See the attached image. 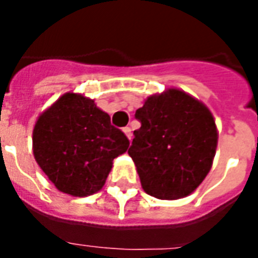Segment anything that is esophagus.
<instances>
[{"instance_id": "1", "label": "esophagus", "mask_w": 258, "mask_h": 258, "mask_svg": "<svg viewBox=\"0 0 258 258\" xmlns=\"http://www.w3.org/2000/svg\"><path fill=\"white\" fill-rule=\"evenodd\" d=\"M123 133L125 134V137L128 138L130 141L133 139V133H131V128H130V127H124V128H123Z\"/></svg>"}]
</instances>
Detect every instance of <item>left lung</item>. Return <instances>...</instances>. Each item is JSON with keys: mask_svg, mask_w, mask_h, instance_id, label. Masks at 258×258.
<instances>
[{"mask_svg": "<svg viewBox=\"0 0 258 258\" xmlns=\"http://www.w3.org/2000/svg\"><path fill=\"white\" fill-rule=\"evenodd\" d=\"M135 117L128 154L142 187L158 200H179L206 178L216 155L218 133L212 112L176 88L147 97Z\"/></svg>", "mask_w": 258, "mask_h": 258, "instance_id": "left-lung-1", "label": "left lung"}]
</instances>
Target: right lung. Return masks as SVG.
Listing matches in <instances>:
<instances>
[{
    "instance_id": "1",
    "label": "right lung",
    "mask_w": 258,
    "mask_h": 258,
    "mask_svg": "<svg viewBox=\"0 0 258 258\" xmlns=\"http://www.w3.org/2000/svg\"><path fill=\"white\" fill-rule=\"evenodd\" d=\"M130 142L92 99L67 92L38 116L33 155L57 190L87 197L100 190Z\"/></svg>"
}]
</instances>
